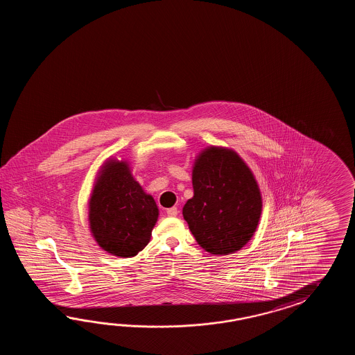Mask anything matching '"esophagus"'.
I'll return each instance as SVG.
<instances>
[{
    "label": "esophagus",
    "mask_w": 355,
    "mask_h": 355,
    "mask_svg": "<svg viewBox=\"0 0 355 355\" xmlns=\"http://www.w3.org/2000/svg\"><path fill=\"white\" fill-rule=\"evenodd\" d=\"M166 213L168 217H175V216H178L179 211H178V208H176V207H173V208H168Z\"/></svg>",
    "instance_id": "esophagus-1"
}]
</instances>
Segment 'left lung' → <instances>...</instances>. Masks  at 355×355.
<instances>
[{
  "label": "left lung",
  "mask_w": 355,
  "mask_h": 355,
  "mask_svg": "<svg viewBox=\"0 0 355 355\" xmlns=\"http://www.w3.org/2000/svg\"><path fill=\"white\" fill-rule=\"evenodd\" d=\"M193 188L182 216L198 243L214 255L246 245L259 223L261 196L245 162L234 151L211 147L196 159Z\"/></svg>",
  "instance_id": "8db88e82"
}]
</instances>
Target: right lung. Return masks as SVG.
I'll list each match as a JSON object with an SVG mask.
<instances>
[{"label":"right lung","instance_id":"1","mask_svg":"<svg viewBox=\"0 0 355 355\" xmlns=\"http://www.w3.org/2000/svg\"><path fill=\"white\" fill-rule=\"evenodd\" d=\"M90 227L95 240L115 257H136L151 239L159 209L124 162L103 170L90 199Z\"/></svg>","mask_w":355,"mask_h":355}]
</instances>
